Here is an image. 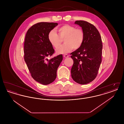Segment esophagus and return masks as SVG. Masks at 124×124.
Masks as SVG:
<instances>
[{"instance_id":"34e87169","label":"esophagus","mask_w":124,"mask_h":124,"mask_svg":"<svg viewBox=\"0 0 124 124\" xmlns=\"http://www.w3.org/2000/svg\"><path fill=\"white\" fill-rule=\"evenodd\" d=\"M63 56H64V58H68V57H69V55H67V54H64V55H63Z\"/></svg>"}]
</instances>
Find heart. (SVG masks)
Masks as SVG:
<instances>
[{
    "instance_id": "b5f03b06",
    "label": "heart",
    "mask_w": 124,
    "mask_h": 124,
    "mask_svg": "<svg viewBox=\"0 0 124 124\" xmlns=\"http://www.w3.org/2000/svg\"><path fill=\"white\" fill-rule=\"evenodd\" d=\"M58 35L51 30L48 35V40L53 47L57 48L64 40L65 44L57 49V53L65 54L72 50H76L82 46L85 39L84 32L81 29L74 26L65 24L57 29Z\"/></svg>"
}]
</instances>
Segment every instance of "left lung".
Wrapping results in <instances>:
<instances>
[{"label": "left lung", "mask_w": 124, "mask_h": 124, "mask_svg": "<svg viewBox=\"0 0 124 124\" xmlns=\"http://www.w3.org/2000/svg\"><path fill=\"white\" fill-rule=\"evenodd\" d=\"M75 24L82 27L85 39L81 47L71 53L73 60L71 76L76 82L85 85L97 76L102 61L103 45L100 33L94 25L83 20L76 21Z\"/></svg>", "instance_id": "obj_1"}]
</instances>
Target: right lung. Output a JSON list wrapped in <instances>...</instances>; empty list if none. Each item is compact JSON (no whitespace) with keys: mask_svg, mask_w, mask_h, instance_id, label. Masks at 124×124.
I'll list each match as a JSON object with an SVG mask.
<instances>
[{"mask_svg":"<svg viewBox=\"0 0 124 124\" xmlns=\"http://www.w3.org/2000/svg\"><path fill=\"white\" fill-rule=\"evenodd\" d=\"M58 24L57 23H38L30 28L25 37L24 61L32 78L44 85L55 80L58 68L63 60L61 54L47 59L54 53L48 35Z\"/></svg>","mask_w":124,"mask_h":124,"instance_id":"add662e5","label":"right lung"}]
</instances>
